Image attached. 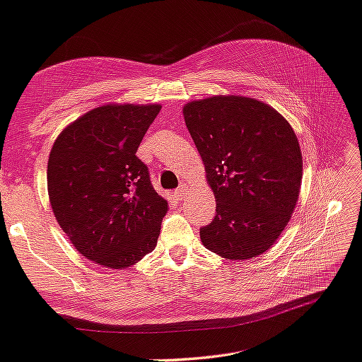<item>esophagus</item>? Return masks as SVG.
Here are the masks:
<instances>
[{"label": "esophagus", "instance_id": "1", "mask_svg": "<svg viewBox=\"0 0 362 362\" xmlns=\"http://www.w3.org/2000/svg\"><path fill=\"white\" fill-rule=\"evenodd\" d=\"M185 194H187V185H185V183H182V185L175 189L174 196H175L177 201H183V198H185Z\"/></svg>", "mask_w": 362, "mask_h": 362}]
</instances>
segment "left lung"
<instances>
[{
    "label": "left lung",
    "instance_id": "left-lung-1",
    "mask_svg": "<svg viewBox=\"0 0 362 362\" xmlns=\"http://www.w3.org/2000/svg\"><path fill=\"white\" fill-rule=\"evenodd\" d=\"M216 201L202 245L226 259L274 245L296 207L302 155L291 124L253 98L210 96L183 107Z\"/></svg>",
    "mask_w": 362,
    "mask_h": 362
}]
</instances>
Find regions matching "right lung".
Masks as SVG:
<instances>
[{"instance_id": "right-lung-1", "label": "right lung", "mask_w": 362, "mask_h": 362, "mask_svg": "<svg viewBox=\"0 0 362 362\" xmlns=\"http://www.w3.org/2000/svg\"><path fill=\"white\" fill-rule=\"evenodd\" d=\"M160 104H107L57 137L47 164L50 206L85 258L127 269L152 252L168 201L155 192L136 156Z\"/></svg>"}]
</instances>
